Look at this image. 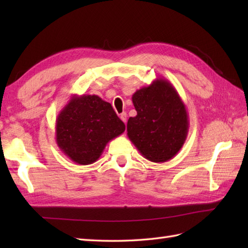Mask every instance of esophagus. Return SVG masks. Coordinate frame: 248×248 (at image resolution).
I'll return each mask as SVG.
<instances>
[{
  "instance_id": "1",
  "label": "esophagus",
  "mask_w": 248,
  "mask_h": 248,
  "mask_svg": "<svg viewBox=\"0 0 248 248\" xmlns=\"http://www.w3.org/2000/svg\"><path fill=\"white\" fill-rule=\"evenodd\" d=\"M119 117H120V119L124 121V123L125 124L127 123V119H128V115H127V113L125 112H124V113H121L120 115H119Z\"/></svg>"
}]
</instances>
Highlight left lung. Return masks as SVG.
I'll return each instance as SVG.
<instances>
[{
    "label": "left lung",
    "instance_id": "1",
    "mask_svg": "<svg viewBox=\"0 0 248 248\" xmlns=\"http://www.w3.org/2000/svg\"><path fill=\"white\" fill-rule=\"evenodd\" d=\"M132 101L138 115L128 120L130 140L145 159L170 161L182 148L189 125L186 104L176 88L165 78H156L136 91Z\"/></svg>",
    "mask_w": 248,
    "mask_h": 248
}]
</instances>
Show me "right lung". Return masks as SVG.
<instances>
[{"instance_id":"add662e5","label":"right lung","mask_w":248,"mask_h":248,"mask_svg":"<svg viewBox=\"0 0 248 248\" xmlns=\"http://www.w3.org/2000/svg\"><path fill=\"white\" fill-rule=\"evenodd\" d=\"M124 130L110 103L96 94H73L56 118V143L71 161L89 165Z\"/></svg>"}]
</instances>
